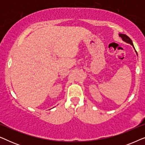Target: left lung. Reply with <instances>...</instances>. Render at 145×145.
<instances>
[{
  "label": "left lung",
  "mask_w": 145,
  "mask_h": 145,
  "mask_svg": "<svg viewBox=\"0 0 145 145\" xmlns=\"http://www.w3.org/2000/svg\"><path fill=\"white\" fill-rule=\"evenodd\" d=\"M120 36L121 37L123 41H124L125 42H126L127 43H129V44L133 45V47H134L133 44V42H132V40L127 36V35H125V34H122V33H120ZM134 48H135V47H134ZM136 53H137V51H136Z\"/></svg>",
  "instance_id": "left-lung-1"
}]
</instances>
